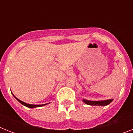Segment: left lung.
<instances>
[{
	"instance_id": "8db88e82",
	"label": "left lung",
	"mask_w": 133,
	"mask_h": 133,
	"mask_svg": "<svg viewBox=\"0 0 133 133\" xmlns=\"http://www.w3.org/2000/svg\"><path fill=\"white\" fill-rule=\"evenodd\" d=\"M113 99H109V100H105V101H88L83 99V102L88 105H101V106H105L111 103Z\"/></svg>"
}]
</instances>
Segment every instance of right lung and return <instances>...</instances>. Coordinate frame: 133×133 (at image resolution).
Returning a JSON list of instances; mask_svg holds the SVG:
<instances>
[{
    "instance_id": "add662e5",
    "label": "right lung",
    "mask_w": 133,
    "mask_h": 133,
    "mask_svg": "<svg viewBox=\"0 0 133 133\" xmlns=\"http://www.w3.org/2000/svg\"><path fill=\"white\" fill-rule=\"evenodd\" d=\"M15 97L16 99H17L18 101H19L20 103H21V104L24 105L25 106H26V107L30 108H36V107H41V106H43V105H46V104H43V105H32V104H29V103H25V102H23V101H21V100H19L18 99H17V98H16V97Z\"/></svg>"
}]
</instances>
